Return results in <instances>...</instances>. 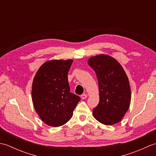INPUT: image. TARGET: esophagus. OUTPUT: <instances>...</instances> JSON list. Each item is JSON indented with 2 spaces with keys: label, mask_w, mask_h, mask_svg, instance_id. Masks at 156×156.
<instances>
[{
  "label": "esophagus",
  "mask_w": 156,
  "mask_h": 156,
  "mask_svg": "<svg viewBox=\"0 0 156 156\" xmlns=\"http://www.w3.org/2000/svg\"><path fill=\"white\" fill-rule=\"evenodd\" d=\"M87 94H82L81 95V98H82V99H86L87 98Z\"/></svg>",
  "instance_id": "1"
}]
</instances>
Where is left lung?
I'll use <instances>...</instances> for the list:
<instances>
[{
	"mask_svg": "<svg viewBox=\"0 0 156 156\" xmlns=\"http://www.w3.org/2000/svg\"><path fill=\"white\" fill-rule=\"evenodd\" d=\"M88 65L97 76L99 103L92 112L101 123L111 125L121 121L129 108L131 89L127 74L113 58L101 54L91 57Z\"/></svg>",
	"mask_w": 156,
	"mask_h": 156,
	"instance_id": "left-lung-1",
	"label": "left lung"
}]
</instances>
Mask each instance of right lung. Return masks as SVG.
<instances>
[{
  "instance_id": "right-lung-1",
  "label": "right lung",
  "mask_w": 156,
  "mask_h": 156,
  "mask_svg": "<svg viewBox=\"0 0 156 156\" xmlns=\"http://www.w3.org/2000/svg\"><path fill=\"white\" fill-rule=\"evenodd\" d=\"M72 59H54L39 68L32 85V101L36 112L45 124L59 127L72 117L80 98L69 92L68 73Z\"/></svg>"
}]
</instances>
